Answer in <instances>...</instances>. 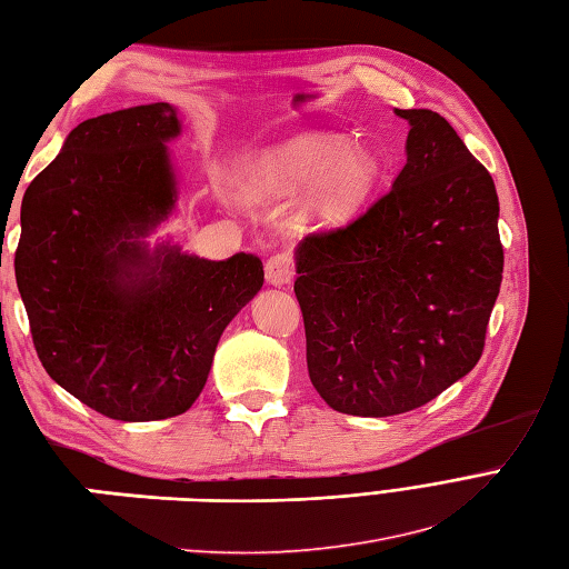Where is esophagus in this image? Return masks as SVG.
<instances>
[{
    "label": "esophagus",
    "instance_id": "obj_1",
    "mask_svg": "<svg viewBox=\"0 0 569 569\" xmlns=\"http://www.w3.org/2000/svg\"><path fill=\"white\" fill-rule=\"evenodd\" d=\"M264 277H268V282L272 287H284L292 282V277H295L292 258H289L287 252H274V256L264 262Z\"/></svg>",
    "mask_w": 569,
    "mask_h": 569
}]
</instances>
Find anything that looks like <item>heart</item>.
Listing matches in <instances>:
<instances>
[{"label": "heart", "instance_id": "heart-1", "mask_svg": "<svg viewBox=\"0 0 569 569\" xmlns=\"http://www.w3.org/2000/svg\"><path fill=\"white\" fill-rule=\"evenodd\" d=\"M380 160L368 148L346 146L331 133H297L260 148L246 170L256 197L295 199L317 226H343L358 217L380 182Z\"/></svg>", "mask_w": 569, "mask_h": 569}]
</instances>
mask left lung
<instances>
[{
  "label": "left lung",
  "mask_w": 569,
  "mask_h": 569,
  "mask_svg": "<svg viewBox=\"0 0 569 569\" xmlns=\"http://www.w3.org/2000/svg\"><path fill=\"white\" fill-rule=\"evenodd\" d=\"M395 113L409 136L389 192L295 250L311 385L372 419L419 409L475 368L503 272L487 168L440 113Z\"/></svg>",
  "instance_id": "8db88e82"
}]
</instances>
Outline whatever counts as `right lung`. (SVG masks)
I'll use <instances>...</instances> for the list:
<instances>
[{
	"label": "right lung",
	"instance_id": "right-lung-1",
	"mask_svg": "<svg viewBox=\"0 0 569 569\" xmlns=\"http://www.w3.org/2000/svg\"><path fill=\"white\" fill-rule=\"evenodd\" d=\"M168 102L87 119L21 201L14 270L38 358L53 380L117 421L184 413L226 326L260 292L262 260H207L148 243L180 197Z\"/></svg>",
	"mask_w": 569,
	"mask_h": 569
}]
</instances>
